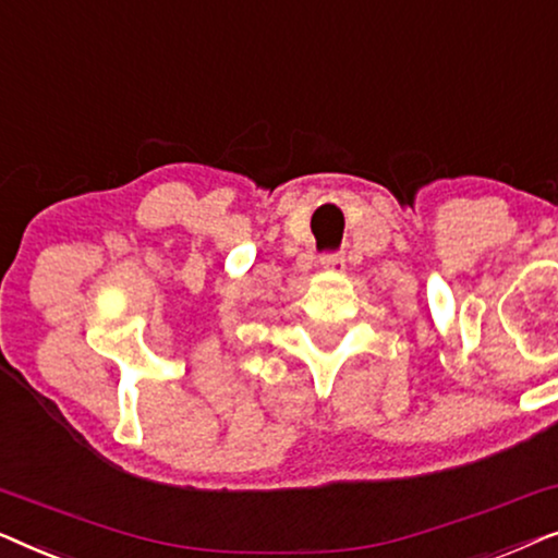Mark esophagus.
<instances>
[{"label":"esophagus","mask_w":558,"mask_h":558,"mask_svg":"<svg viewBox=\"0 0 558 558\" xmlns=\"http://www.w3.org/2000/svg\"><path fill=\"white\" fill-rule=\"evenodd\" d=\"M319 264H323V269L327 271H342L345 269V256H342L340 251H327V254L319 256Z\"/></svg>","instance_id":"obj_1"}]
</instances>
